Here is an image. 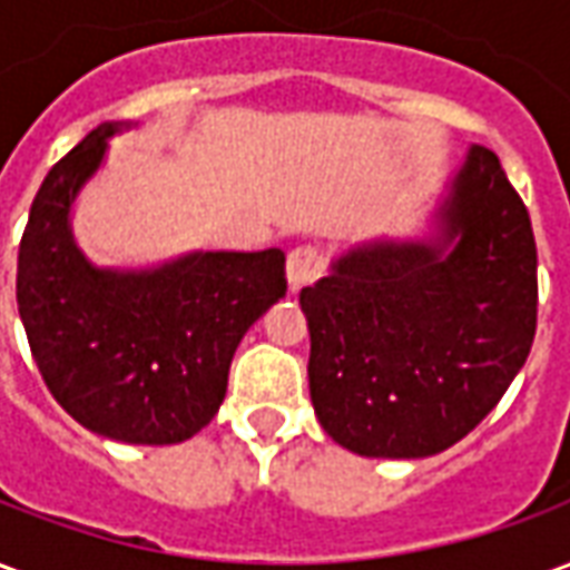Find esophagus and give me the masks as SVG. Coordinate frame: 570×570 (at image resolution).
Listing matches in <instances>:
<instances>
[{"mask_svg": "<svg viewBox=\"0 0 570 570\" xmlns=\"http://www.w3.org/2000/svg\"><path fill=\"white\" fill-rule=\"evenodd\" d=\"M323 272V253L317 247H296L286 256V277L289 289L296 293L302 286L314 284Z\"/></svg>", "mask_w": 570, "mask_h": 570, "instance_id": "obj_1", "label": "esophagus"}]
</instances>
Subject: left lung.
Here are the masks:
<instances>
[{"label":"left lung","instance_id":"1","mask_svg":"<svg viewBox=\"0 0 570 570\" xmlns=\"http://www.w3.org/2000/svg\"><path fill=\"white\" fill-rule=\"evenodd\" d=\"M436 228L433 240L347 249L298 293L314 412L366 458H428L464 440L534 342L538 247L494 151H466Z\"/></svg>","mask_w":570,"mask_h":570}]
</instances>
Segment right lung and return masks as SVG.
I'll return each instance as SVG.
<instances>
[{"mask_svg":"<svg viewBox=\"0 0 570 570\" xmlns=\"http://www.w3.org/2000/svg\"><path fill=\"white\" fill-rule=\"evenodd\" d=\"M106 121L48 170L18 249V311L48 391L81 428L170 445L223 406L240 338L286 296L284 249L188 253L151 272L94 268L69 232Z\"/></svg>","mask_w":570,"mask_h":570,"instance_id":"right-lung-1","label":"right lung"}]
</instances>
